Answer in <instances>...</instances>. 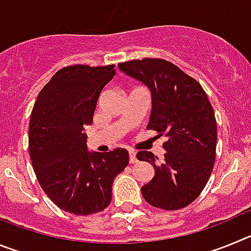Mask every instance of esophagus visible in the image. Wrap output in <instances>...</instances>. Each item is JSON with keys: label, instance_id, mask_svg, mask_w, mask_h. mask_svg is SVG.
Instances as JSON below:
<instances>
[{"label": "esophagus", "instance_id": "34e87169", "mask_svg": "<svg viewBox=\"0 0 251 251\" xmlns=\"http://www.w3.org/2000/svg\"><path fill=\"white\" fill-rule=\"evenodd\" d=\"M129 162L130 163H136L137 162V157H136V152L134 151H129Z\"/></svg>", "mask_w": 251, "mask_h": 251}]
</instances>
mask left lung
<instances>
[{"mask_svg": "<svg viewBox=\"0 0 251 251\" xmlns=\"http://www.w3.org/2000/svg\"><path fill=\"white\" fill-rule=\"evenodd\" d=\"M118 68L150 89L147 129L167 138L163 161L148 151L137 153L139 161L154 168L153 178L142 186V195L154 207H186L205 188L216 157V119L207 95L194 77L166 60H132Z\"/></svg>", "mask_w": 251, "mask_h": 251, "instance_id": "1", "label": "left lung"}]
</instances>
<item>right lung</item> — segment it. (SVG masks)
<instances>
[{
	"instance_id": "obj_1",
	"label": "right lung",
	"mask_w": 251,
	"mask_h": 251,
	"mask_svg": "<svg viewBox=\"0 0 251 251\" xmlns=\"http://www.w3.org/2000/svg\"><path fill=\"white\" fill-rule=\"evenodd\" d=\"M115 65L60 69L37 95L28 127V151L40 186L52 202L74 215L103 211L113 181L127 167V150L88 151L84 128Z\"/></svg>"
}]
</instances>
